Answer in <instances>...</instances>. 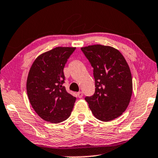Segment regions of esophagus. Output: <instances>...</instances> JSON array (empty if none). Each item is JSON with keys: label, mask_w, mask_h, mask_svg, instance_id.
Masks as SVG:
<instances>
[{"label": "esophagus", "mask_w": 158, "mask_h": 158, "mask_svg": "<svg viewBox=\"0 0 158 158\" xmlns=\"http://www.w3.org/2000/svg\"><path fill=\"white\" fill-rule=\"evenodd\" d=\"M77 96H78V98H82V97H83V92L80 91L77 93Z\"/></svg>", "instance_id": "34e87169"}]
</instances>
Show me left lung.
Segmentation results:
<instances>
[{
  "label": "left lung",
  "instance_id": "8db88e82",
  "mask_svg": "<svg viewBox=\"0 0 158 158\" xmlns=\"http://www.w3.org/2000/svg\"><path fill=\"white\" fill-rule=\"evenodd\" d=\"M94 68L95 94L85 98L98 119L109 122L125 111L132 94V77L118 49L101 44L81 48Z\"/></svg>",
  "mask_w": 158,
  "mask_h": 158
}]
</instances>
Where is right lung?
Listing matches in <instances>:
<instances>
[{
  "label": "right lung",
  "mask_w": 158,
  "mask_h": 158,
  "mask_svg": "<svg viewBox=\"0 0 158 158\" xmlns=\"http://www.w3.org/2000/svg\"><path fill=\"white\" fill-rule=\"evenodd\" d=\"M75 47H57L39 55L30 68L27 91L32 108L42 119L60 123L70 116L76 98L66 91L64 67Z\"/></svg>",
  "instance_id": "1"
}]
</instances>
